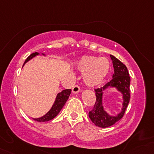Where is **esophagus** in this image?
<instances>
[{"label":"esophagus","instance_id":"1","mask_svg":"<svg viewBox=\"0 0 154 154\" xmlns=\"http://www.w3.org/2000/svg\"><path fill=\"white\" fill-rule=\"evenodd\" d=\"M80 91V87L78 85H76V86H74V87H73L72 92L74 93V94H76V93H78Z\"/></svg>","mask_w":154,"mask_h":154}]
</instances>
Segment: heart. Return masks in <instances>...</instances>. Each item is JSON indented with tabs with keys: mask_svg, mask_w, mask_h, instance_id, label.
I'll return each instance as SVG.
<instances>
[{
	"mask_svg": "<svg viewBox=\"0 0 154 154\" xmlns=\"http://www.w3.org/2000/svg\"><path fill=\"white\" fill-rule=\"evenodd\" d=\"M77 67L85 73L84 80L88 86L100 84L105 79L110 70V63L104 57L97 59L94 56H85L77 62Z\"/></svg>",
	"mask_w": 154,
	"mask_h": 154,
	"instance_id": "obj_1",
	"label": "heart"
}]
</instances>
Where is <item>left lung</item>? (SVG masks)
Instances as JSON below:
<instances>
[{
    "label": "left lung",
    "mask_w": 154,
    "mask_h": 154,
    "mask_svg": "<svg viewBox=\"0 0 154 154\" xmlns=\"http://www.w3.org/2000/svg\"><path fill=\"white\" fill-rule=\"evenodd\" d=\"M110 58L112 60L113 68H114L112 79L103 87L95 88L94 90L96 94L95 103L92 109L88 112V117L91 122L97 127H103V128L110 127L122 119L130 98V77L129 75L128 70L125 65L114 56L110 55ZM109 87H115L117 88L118 91H121L123 95L122 111L117 116H109L105 111L102 103L103 91Z\"/></svg>",
    "instance_id": "left-lung-1"
}]
</instances>
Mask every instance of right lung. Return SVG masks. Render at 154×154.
<instances>
[{
  "label": "right lung",
  "instance_id": "right-lung-1",
  "mask_svg": "<svg viewBox=\"0 0 154 154\" xmlns=\"http://www.w3.org/2000/svg\"><path fill=\"white\" fill-rule=\"evenodd\" d=\"M38 54H39L37 52L32 53V54H30V55L27 57V60H25L23 66H24V64H25L26 63H27L29 60H30L32 57H35V56L38 55ZM71 92V89H65L63 90V91H62L61 92L59 93V94H57V97H56L55 102H54V105L51 107V109H50L45 116H43L42 117L38 118V119H33V120L37 121V122H48V121H51L53 119H54V118L59 114V112H60V110L63 109V107L64 106L65 103H66L68 97H69Z\"/></svg>",
  "mask_w": 154,
  "mask_h": 154
}]
</instances>
